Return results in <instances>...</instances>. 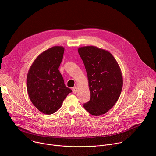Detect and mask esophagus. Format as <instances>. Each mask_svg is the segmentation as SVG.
Segmentation results:
<instances>
[{
  "label": "esophagus",
  "instance_id": "esophagus-1",
  "mask_svg": "<svg viewBox=\"0 0 156 156\" xmlns=\"http://www.w3.org/2000/svg\"><path fill=\"white\" fill-rule=\"evenodd\" d=\"M72 91H73V93L74 94L78 92V88H77L76 87H73V88H72Z\"/></svg>",
  "mask_w": 156,
  "mask_h": 156
}]
</instances>
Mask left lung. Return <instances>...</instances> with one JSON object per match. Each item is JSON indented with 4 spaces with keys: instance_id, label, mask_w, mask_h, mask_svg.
Here are the masks:
<instances>
[{
    "instance_id": "left-lung-1",
    "label": "left lung",
    "mask_w": 156,
    "mask_h": 156,
    "mask_svg": "<svg viewBox=\"0 0 156 156\" xmlns=\"http://www.w3.org/2000/svg\"><path fill=\"white\" fill-rule=\"evenodd\" d=\"M87 73L91 98L83 105L91 115L104 114L118 101L123 87L120 66L109 52L96 46L78 49Z\"/></svg>"
}]
</instances>
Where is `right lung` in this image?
I'll return each instance as SVG.
<instances>
[{"label": "right lung", "mask_w": 156, "mask_h": 156, "mask_svg": "<svg viewBox=\"0 0 156 156\" xmlns=\"http://www.w3.org/2000/svg\"><path fill=\"white\" fill-rule=\"evenodd\" d=\"M64 49L62 46H54L42 52L33 62L27 75L30 99L40 112L45 114L55 112L72 93L65 85L58 70Z\"/></svg>", "instance_id": "add662e5"}]
</instances>
